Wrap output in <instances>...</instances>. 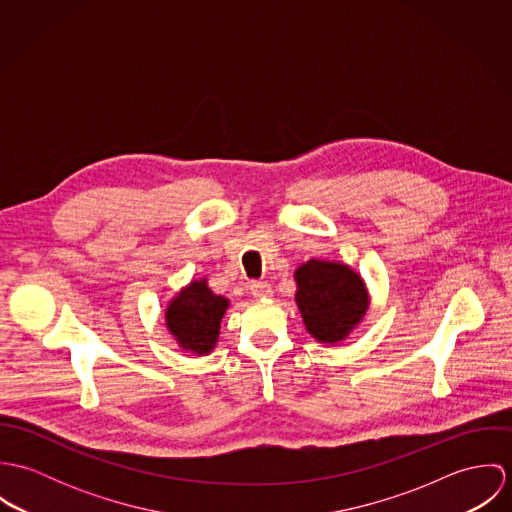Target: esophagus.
I'll list each match as a JSON object with an SVG mask.
<instances>
[{
	"label": "esophagus",
	"mask_w": 512,
	"mask_h": 512,
	"mask_svg": "<svg viewBox=\"0 0 512 512\" xmlns=\"http://www.w3.org/2000/svg\"><path fill=\"white\" fill-rule=\"evenodd\" d=\"M250 292H252L254 297H258V299H266V297L272 295V288H270L268 282H252L250 284Z\"/></svg>",
	"instance_id": "1"
}]
</instances>
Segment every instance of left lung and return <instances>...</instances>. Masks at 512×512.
<instances>
[{"instance_id":"1","label":"left lung","mask_w":512,"mask_h":512,"mask_svg":"<svg viewBox=\"0 0 512 512\" xmlns=\"http://www.w3.org/2000/svg\"><path fill=\"white\" fill-rule=\"evenodd\" d=\"M295 303L305 329L319 343L335 345L349 337L368 309L363 278L345 264L309 260L295 274Z\"/></svg>"}]
</instances>
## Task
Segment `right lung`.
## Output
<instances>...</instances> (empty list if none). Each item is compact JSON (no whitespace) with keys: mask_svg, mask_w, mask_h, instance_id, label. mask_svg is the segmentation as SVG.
<instances>
[{"mask_svg":"<svg viewBox=\"0 0 512 512\" xmlns=\"http://www.w3.org/2000/svg\"><path fill=\"white\" fill-rule=\"evenodd\" d=\"M226 307L228 299L211 292L207 280H195L169 301L165 323L179 347L195 355H209L219 341Z\"/></svg>","mask_w":512,"mask_h":512,"instance_id":"right-lung-1","label":"right lung"}]
</instances>
